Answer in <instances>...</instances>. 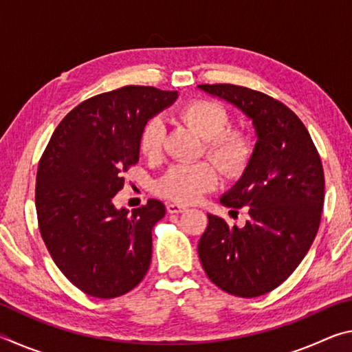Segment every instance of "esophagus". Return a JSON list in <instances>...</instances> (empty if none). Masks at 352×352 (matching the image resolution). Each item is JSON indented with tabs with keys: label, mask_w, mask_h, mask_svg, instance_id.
<instances>
[{
	"label": "esophagus",
	"mask_w": 352,
	"mask_h": 352,
	"mask_svg": "<svg viewBox=\"0 0 352 352\" xmlns=\"http://www.w3.org/2000/svg\"><path fill=\"white\" fill-rule=\"evenodd\" d=\"M166 210H168L169 214H180V212L186 211V208L182 206V205H177V204H168Z\"/></svg>",
	"instance_id": "34e87169"
}]
</instances>
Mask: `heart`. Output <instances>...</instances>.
Masks as SVG:
<instances>
[{"mask_svg": "<svg viewBox=\"0 0 352 352\" xmlns=\"http://www.w3.org/2000/svg\"><path fill=\"white\" fill-rule=\"evenodd\" d=\"M182 121L205 140L206 153L228 175H239L252 155V146L239 132H225L228 113L222 105L211 100H192L180 110ZM164 141L162 119L152 118L142 129L141 152L148 158L158 157ZM220 175L214 164L201 162L178 164L170 168L157 183V192L178 204H194L205 192L219 184Z\"/></svg>", "mask_w": 352, "mask_h": 352, "instance_id": "heart-1", "label": "heart"}]
</instances>
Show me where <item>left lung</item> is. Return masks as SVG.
<instances>
[{"mask_svg":"<svg viewBox=\"0 0 352 352\" xmlns=\"http://www.w3.org/2000/svg\"><path fill=\"white\" fill-rule=\"evenodd\" d=\"M197 88L239 110L256 135L241 178L220 197L228 208H248L250 219L237 228L208 214L200 262L208 278L228 294L264 295L294 273L317 236L323 166L305 124L279 100L230 83Z\"/></svg>","mask_w":352,"mask_h":352,"instance_id":"1","label":"left lung"}]
</instances>
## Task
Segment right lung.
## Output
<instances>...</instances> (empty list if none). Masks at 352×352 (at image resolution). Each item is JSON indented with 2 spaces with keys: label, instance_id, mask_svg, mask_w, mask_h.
<instances>
[{
  "label": "right lung",
  "instance_id": "1",
  "mask_svg": "<svg viewBox=\"0 0 352 352\" xmlns=\"http://www.w3.org/2000/svg\"><path fill=\"white\" fill-rule=\"evenodd\" d=\"M177 98L140 85L99 94L71 110L47 142L35 183L40 233L56 265L88 295L121 296L146 276L152 228L166 208L151 199L130 212L113 197L138 163L147 121Z\"/></svg>",
  "mask_w": 352,
  "mask_h": 352
}]
</instances>
